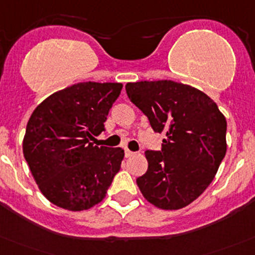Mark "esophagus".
<instances>
[{"instance_id": "esophagus-1", "label": "esophagus", "mask_w": 255, "mask_h": 255, "mask_svg": "<svg viewBox=\"0 0 255 255\" xmlns=\"http://www.w3.org/2000/svg\"><path fill=\"white\" fill-rule=\"evenodd\" d=\"M134 154H135V152L131 151V150L125 149V157H131Z\"/></svg>"}]
</instances>
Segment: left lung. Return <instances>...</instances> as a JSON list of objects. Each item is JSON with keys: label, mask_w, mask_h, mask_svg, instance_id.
<instances>
[{"label": "left lung", "mask_w": 255, "mask_h": 255, "mask_svg": "<svg viewBox=\"0 0 255 255\" xmlns=\"http://www.w3.org/2000/svg\"><path fill=\"white\" fill-rule=\"evenodd\" d=\"M130 101L165 132L161 150H146L149 166L136 179L147 202L176 210L209 186L227 152V120L203 91L170 80L129 82Z\"/></svg>", "instance_id": "8db88e82"}]
</instances>
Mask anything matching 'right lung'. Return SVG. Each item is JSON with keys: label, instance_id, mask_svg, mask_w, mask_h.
<instances>
[{"label": "right lung", "instance_id": "add662e5", "mask_svg": "<svg viewBox=\"0 0 255 255\" xmlns=\"http://www.w3.org/2000/svg\"><path fill=\"white\" fill-rule=\"evenodd\" d=\"M123 84L80 82L57 91L33 110L23 156L41 193L71 212L100 203L124 159L121 147L94 146L105 130Z\"/></svg>", "mask_w": 255, "mask_h": 255}]
</instances>
